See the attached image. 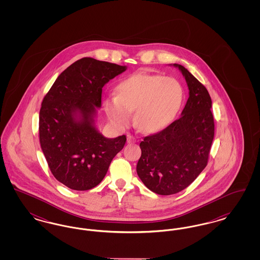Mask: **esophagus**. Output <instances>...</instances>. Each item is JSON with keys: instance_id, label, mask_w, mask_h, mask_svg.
Returning <instances> with one entry per match:
<instances>
[{"instance_id": "1", "label": "esophagus", "mask_w": 260, "mask_h": 260, "mask_svg": "<svg viewBox=\"0 0 260 260\" xmlns=\"http://www.w3.org/2000/svg\"><path fill=\"white\" fill-rule=\"evenodd\" d=\"M127 142L128 143H134V142H136V138L135 136H131V135H128L127 136Z\"/></svg>"}]
</instances>
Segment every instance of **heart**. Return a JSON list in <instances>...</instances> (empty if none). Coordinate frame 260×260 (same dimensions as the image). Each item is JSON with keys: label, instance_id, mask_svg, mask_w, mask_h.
I'll return each instance as SVG.
<instances>
[{"label": "heart", "instance_id": "1", "mask_svg": "<svg viewBox=\"0 0 260 260\" xmlns=\"http://www.w3.org/2000/svg\"><path fill=\"white\" fill-rule=\"evenodd\" d=\"M184 98L182 85L174 78L137 73L123 80L117 95L107 99L104 107L113 123L127 125L136 110L135 123L143 133H156L175 117Z\"/></svg>", "mask_w": 260, "mask_h": 260}]
</instances>
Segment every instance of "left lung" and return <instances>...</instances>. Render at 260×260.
<instances>
[{
  "mask_svg": "<svg viewBox=\"0 0 260 260\" xmlns=\"http://www.w3.org/2000/svg\"><path fill=\"white\" fill-rule=\"evenodd\" d=\"M185 77L189 98L181 117L140 142L136 172L148 189L173 195L190 185L209 161L214 137L211 99L206 87L185 67L174 64Z\"/></svg>",
  "mask_w": 260,
  "mask_h": 260,
  "instance_id": "left-lung-1",
  "label": "left lung"
}]
</instances>
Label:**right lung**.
Listing matches in <instances>:
<instances>
[{"label": "right lung", "mask_w": 260, "mask_h": 260, "mask_svg": "<svg viewBox=\"0 0 260 260\" xmlns=\"http://www.w3.org/2000/svg\"><path fill=\"white\" fill-rule=\"evenodd\" d=\"M125 66L84 57L57 77L42 102L40 143L53 176L78 191L102 181L126 136L106 138L93 126L102 87Z\"/></svg>", "instance_id": "right-lung-1"}]
</instances>
